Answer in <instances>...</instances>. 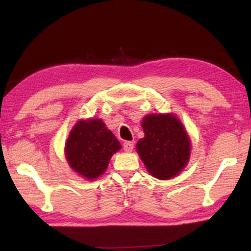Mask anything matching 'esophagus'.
<instances>
[{
  "label": "esophagus",
  "mask_w": 251,
  "mask_h": 251,
  "mask_svg": "<svg viewBox=\"0 0 251 251\" xmlns=\"http://www.w3.org/2000/svg\"><path fill=\"white\" fill-rule=\"evenodd\" d=\"M123 148H124L125 151L130 152L131 151H133V148H134V144L131 143V142H125L124 144H123Z\"/></svg>",
  "instance_id": "34e87169"
}]
</instances>
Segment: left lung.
Wrapping results in <instances>:
<instances>
[{
  "label": "left lung",
  "instance_id": "1",
  "mask_svg": "<svg viewBox=\"0 0 251 251\" xmlns=\"http://www.w3.org/2000/svg\"><path fill=\"white\" fill-rule=\"evenodd\" d=\"M145 136L136 151L147 172L160 180L172 179L184 171L190 158L192 142L185 126L174 113L150 114L143 118Z\"/></svg>",
  "mask_w": 251,
  "mask_h": 251
}]
</instances>
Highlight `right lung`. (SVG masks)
Returning <instances> with one entry per match:
<instances>
[{"mask_svg":"<svg viewBox=\"0 0 251 251\" xmlns=\"http://www.w3.org/2000/svg\"><path fill=\"white\" fill-rule=\"evenodd\" d=\"M122 148L120 142L100 118L79 120L65 143L70 167L87 180H95L107 169L112 156Z\"/></svg>","mask_w":251,"mask_h":251,"instance_id":"obj_1","label":"right lung"}]
</instances>
